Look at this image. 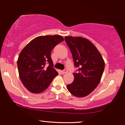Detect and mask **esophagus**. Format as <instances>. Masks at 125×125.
I'll use <instances>...</instances> for the list:
<instances>
[{
    "label": "esophagus",
    "mask_w": 125,
    "mask_h": 125,
    "mask_svg": "<svg viewBox=\"0 0 125 125\" xmlns=\"http://www.w3.org/2000/svg\"><path fill=\"white\" fill-rule=\"evenodd\" d=\"M67 72H68V70H67L66 69H64V70H62V74H65V73H66Z\"/></svg>",
    "instance_id": "obj_1"
}]
</instances>
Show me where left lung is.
<instances>
[{
  "label": "left lung",
  "mask_w": 125,
  "mask_h": 125,
  "mask_svg": "<svg viewBox=\"0 0 125 125\" xmlns=\"http://www.w3.org/2000/svg\"><path fill=\"white\" fill-rule=\"evenodd\" d=\"M65 40L73 56L78 73H73L74 81L67 85L70 94L83 97L91 94L102 79L105 62L101 53L93 43L81 37H65Z\"/></svg>",
  "instance_id": "obj_1"
}]
</instances>
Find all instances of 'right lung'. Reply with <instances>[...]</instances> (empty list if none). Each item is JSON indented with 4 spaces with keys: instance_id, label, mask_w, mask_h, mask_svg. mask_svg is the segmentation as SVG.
I'll return each mask as SVG.
<instances>
[{
    "instance_id": "add662e5",
    "label": "right lung",
    "mask_w": 125,
    "mask_h": 125,
    "mask_svg": "<svg viewBox=\"0 0 125 125\" xmlns=\"http://www.w3.org/2000/svg\"><path fill=\"white\" fill-rule=\"evenodd\" d=\"M59 35L39 36L21 51L17 60L19 77L27 90L33 94L44 91L58 73L53 68L51 52L64 41Z\"/></svg>"
}]
</instances>
